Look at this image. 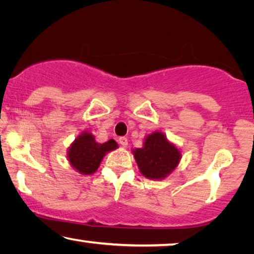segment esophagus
Segmentation results:
<instances>
[{"mask_svg":"<svg viewBox=\"0 0 254 254\" xmlns=\"http://www.w3.org/2000/svg\"><path fill=\"white\" fill-rule=\"evenodd\" d=\"M119 142L121 143L122 147H127V139L126 137H120L119 138Z\"/></svg>","mask_w":254,"mask_h":254,"instance_id":"1","label":"esophagus"}]
</instances>
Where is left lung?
I'll use <instances>...</instances> for the list:
<instances>
[{
    "label": "left lung",
    "instance_id": "8db88e82",
    "mask_svg": "<svg viewBox=\"0 0 254 254\" xmlns=\"http://www.w3.org/2000/svg\"><path fill=\"white\" fill-rule=\"evenodd\" d=\"M140 172L149 179H163L177 168L181 154L161 132L146 138L142 148L133 150Z\"/></svg>",
    "mask_w": 254,
    "mask_h": 254
}]
</instances>
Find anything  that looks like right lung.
<instances>
[{
    "mask_svg": "<svg viewBox=\"0 0 254 254\" xmlns=\"http://www.w3.org/2000/svg\"><path fill=\"white\" fill-rule=\"evenodd\" d=\"M117 148L115 140L99 143L88 132L78 135L68 149V161L73 168L82 175H92L99 168L105 154Z\"/></svg>",
    "mask_w": 254,
    "mask_h": 254,
    "instance_id": "add662e5",
    "label": "right lung"
}]
</instances>
